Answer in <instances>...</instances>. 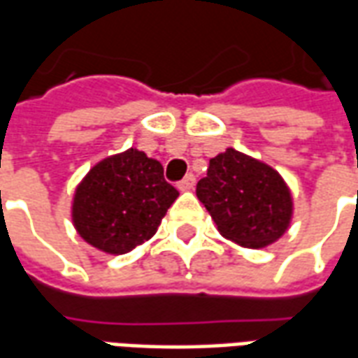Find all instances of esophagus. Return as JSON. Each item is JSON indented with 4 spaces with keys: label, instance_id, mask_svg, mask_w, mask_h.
<instances>
[{
    "label": "esophagus",
    "instance_id": "1",
    "mask_svg": "<svg viewBox=\"0 0 358 358\" xmlns=\"http://www.w3.org/2000/svg\"><path fill=\"white\" fill-rule=\"evenodd\" d=\"M195 187V176L189 172L184 176V180H180L178 182V189L180 192H189V189H194Z\"/></svg>",
    "mask_w": 358,
    "mask_h": 358
}]
</instances>
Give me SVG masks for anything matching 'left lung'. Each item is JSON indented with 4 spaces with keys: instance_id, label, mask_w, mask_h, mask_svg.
I'll list each match as a JSON object with an SVG mask.
<instances>
[{
    "instance_id": "left-lung-1",
    "label": "left lung",
    "mask_w": 358,
    "mask_h": 358,
    "mask_svg": "<svg viewBox=\"0 0 358 358\" xmlns=\"http://www.w3.org/2000/svg\"><path fill=\"white\" fill-rule=\"evenodd\" d=\"M195 194L218 232L243 248H266L284 236L292 220V194L284 178L232 148L210 159Z\"/></svg>"
}]
</instances>
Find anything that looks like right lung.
Here are the masks:
<instances>
[{
  "mask_svg": "<svg viewBox=\"0 0 358 358\" xmlns=\"http://www.w3.org/2000/svg\"><path fill=\"white\" fill-rule=\"evenodd\" d=\"M178 189L163 164L130 148L95 164L73 201V222L82 240L109 255H124L153 238Z\"/></svg>",
  "mask_w": 358,
  "mask_h": 358,
  "instance_id": "add662e5",
  "label": "right lung"
}]
</instances>
